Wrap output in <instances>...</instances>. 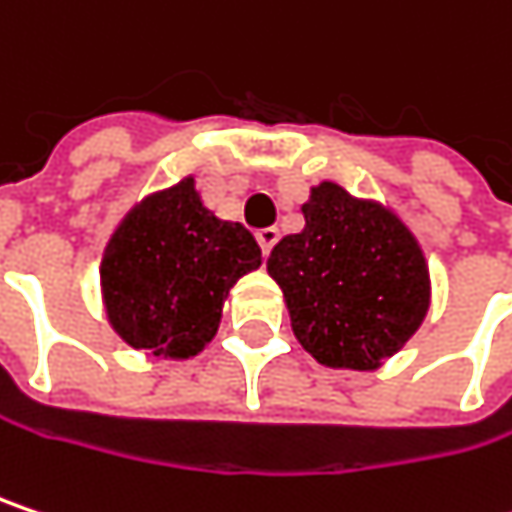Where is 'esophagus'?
I'll list each match as a JSON object with an SVG mask.
<instances>
[{
    "label": "esophagus",
    "mask_w": 512,
    "mask_h": 512,
    "mask_svg": "<svg viewBox=\"0 0 512 512\" xmlns=\"http://www.w3.org/2000/svg\"><path fill=\"white\" fill-rule=\"evenodd\" d=\"M278 237H281V234H278V228H260V231H257V243H260V252L269 257L272 246L278 243Z\"/></svg>",
    "instance_id": "obj_1"
}]
</instances>
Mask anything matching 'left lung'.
I'll return each mask as SVG.
<instances>
[{"label":"left lung","instance_id":"8db88e82","mask_svg":"<svg viewBox=\"0 0 512 512\" xmlns=\"http://www.w3.org/2000/svg\"><path fill=\"white\" fill-rule=\"evenodd\" d=\"M302 213V234L284 237L266 260L293 331L325 366L375 369L425 319V257L393 213L331 181L310 193Z\"/></svg>","mask_w":512,"mask_h":512}]
</instances>
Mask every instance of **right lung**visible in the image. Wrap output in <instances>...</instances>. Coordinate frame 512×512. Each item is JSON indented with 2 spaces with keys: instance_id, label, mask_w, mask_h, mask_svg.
Segmentation results:
<instances>
[{
  "instance_id": "1",
  "label": "right lung",
  "mask_w": 512,
  "mask_h": 512,
  "mask_svg": "<svg viewBox=\"0 0 512 512\" xmlns=\"http://www.w3.org/2000/svg\"><path fill=\"white\" fill-rule=\"evenodd\" d=\"M257 266L255 237L216 219L184 178L131 210L114 234L102 260L108 319L134 349L190 357L216 334L234 281Z\"/></svg>"
}]
</instances>
